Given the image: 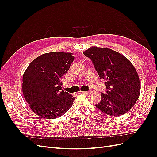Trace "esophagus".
<instances>
[{
	"label": "esophagus",
	"mask_w": 157,
	"mask_h": 157,
	"mask_svg": "<svg viewBox=\"0 0 157 157\" xmlns=\"http://www.w3.org/2000/svg\"><path fill=\"white\" fill-rule=\"evenodd\" d=\"M82 93H83V94H85L86 95H88V94H90V93H91V91H83V92H82Z\"/></svg>",
	"instance_id": "obj_1"
}]
</instances>
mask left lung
<instances>
[{"mask_svg": "<svg viewBox=\"0 0 157 157\" xmlns=\"http://www.w3.org/2000/svg\"><path fill=\"white\" fill-rule=\"evenodd\" d=\"M91 59L100 78L106 81V94L96 108L109 116L127 113L137 102L141 92L138 74L130 61L111 49L92 46L83 52Z\"/></svg>", "mask_w": 157, "mask_h": 157, "instance_id": "left-lung-1", "label": "left lung"}]
</instances>
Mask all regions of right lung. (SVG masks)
<instances>
[{
  "mask_svg": "<svg viewBox=\"0 0 157 157\" xmlns=\"http://www.w3.org/2000/svg\"><path fill=\"white\" fill-rule=\"evenodd\" d=\"M74 59L72 53H47L33 60L25 71L21 85L24 98L39 117L56 118L72 107L75 97L61 90V79Z\"/></svg>",
  "mask_w": 157,
  "mask_h": 157,
  "instance_id": "1",
  "label": "right lung"
}]
</instances>
